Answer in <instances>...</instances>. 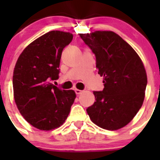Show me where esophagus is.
I'll return each mask as SVG.
<instances>
[{
    "label": "esophagus",
    "instance_id": "1",
    "mask_svg": "<svg viewBox=\"0 0 160 160\" xmlns=\"http://www.w3.org/2000/svg\"><path fill=\"white\" fill-rule=\"evenodd\" d=\"M75 93L77 94H81L82 93V90H78V89H75Z\"/></svg>",
    "mask_w": 160,
    "mask_h": 160
}]
</instances>
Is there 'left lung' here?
<instances>
[{"label":"left lung","instance_id":"obj_1","mask_svg":"<svg viewBox=\"0 0 160 160\" xmlns=\"http://www.w3.org/2000/svg\"><path fill=\"white\" fill-rule=\"evenodd\" d=\"M96 57L102 91L87 109L90 120L102 129L116 131L128 125L143 103L148 77L142 60L129 44L112 31L79 33Z\"/></svg>","mask_w":160,"mask_h":160}]
</instances>
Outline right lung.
I'll return each instance as SVG.
<instances>
[{
	"label": "right lung",
	"instance_id": "add662e5",
	"mask_svg": "<svg viewBox=\"0 0 160 160\" xmlns=\"http://www.w3.org/2000/svg\"><path fill=\"white\" fill-rule=\"evenodd\" d=\"M72 39L70 32L49 31L25 48L14 67V101L23 118L41 131L62 125L75 99L74 90L50 82L58 78L62 53Z\"/></svg>",
	"mask_w": 160,
	"mask_h": 160
}]
</instances>
